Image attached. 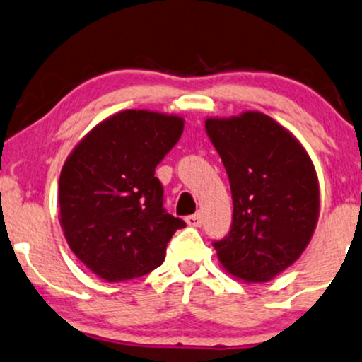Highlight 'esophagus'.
I'll return each mask as SVG.
<instances>
[{"instance_id": "obj_1", "label": "esophagus", "mask_w": 362, "mask_h": 362, "mask_svg": "<svg viewBox=\"0 0 362 362\" xmlns=\"http://www.w3.org/2000/svg\"><path fill=\"white\" fill-rule=\"evenodd\" d=\"M187 223L190 226H202V215L200 214H194V215H189L185 218Z\"/></svg>"}]
</instances>
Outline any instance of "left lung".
Listing matches in <instances>:
<instances>
[{
  "mask_svg": "<svg viewBox=\"0 0 362 362\" xmlns=\"http://www.w3.org/2000/svg\"><path fill=\"white\" fill-rule=\"evenodd\" d=\"M205 131L233 200L228 235L214 242L221 267L243 281H269L313 237L320 215L315 165L301 144L262 112L206 119Z\"/></svg>",
  "mask_w": 362,
  "mask_h": 362,
  "instance_id": "1",
  "label": "left lung"
}]
</instances>
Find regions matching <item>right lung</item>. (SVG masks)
Masks as SVG:
<instances>
[{
    "label": "right lung",
    "mask_w": 362,
    "mask_h": 362,
    "mask_svg": "<svg viewBox=\"0 0 362 362\" xmlns=\"http://www.w3.org/2000/svg\"><path fill=\"white\" fill-rule=\"evenodd\" d=\"M184 132V119L122 110L90 131L59 177V215L72 253L109 283L160 267L185 221L163 209L156 167Z\"/></svg>",
    "instance_id": "obj_1"
}]
</instances>
